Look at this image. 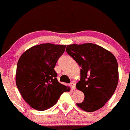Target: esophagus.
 Here are the masks:
<instances>
[{"instance_id":"esophagus-1","label":"esophagus","mask_w":130,"mask_h":130,"mask_svg":"<svg viewBox=\"0 0 130 130\" xmlns=\"http://www.w3.org/2000/svg\"><path fill=\"white\" fill-rule=\"evenodd\" d=\"M70 85H71L72 90H75V89H76V85H75V84L74 83V82H72L71 83H70Z\"/></svg>"}]
</instances>
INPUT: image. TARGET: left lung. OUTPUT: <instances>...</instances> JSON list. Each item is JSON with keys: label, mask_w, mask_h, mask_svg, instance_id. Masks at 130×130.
Returning <instances> with one entry per match:
<instances>
[{"label": "left lung", "mask_w": 130, "mask_h": 130, "mask_svg": "<svg viewBox=\"0 0 130 130\" xmlns=\"http://www.w3.org/2000/svg\"><path fill=\"white\" fill-rule=\"evenodd\" d=\"M66 51L82 68L80 80L76 87L85 98L77 106L88 112L102 108L111 98L118 83L115 57L103 47L91 43L69 45Z\"/></svg>", "instance_id": "left-lung-1"}]
</instances>
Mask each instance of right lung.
<instances>
[{
  "label": "right lung",
  "instance_id": "1",
  "mask_svg": "<svg viewBox=\"0 0 130 130\" xmlns=\"http://www.w3.org/2000/svg\"><path fill=\"white\" fill-rule=\"evenodd\" d=\"M66 45L42 43L32 46L20 57L16 85L23 99L32 108L45 110L57 103L70 87L60 84L54 67Z\"/></svg>",
  "mask_w": 130,
  "mask_h": 130
}]
</instances>
